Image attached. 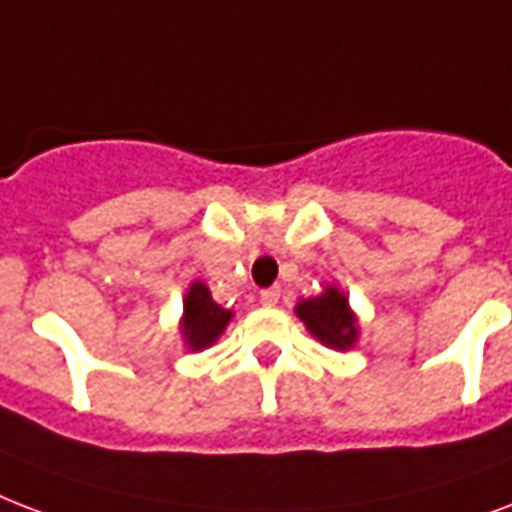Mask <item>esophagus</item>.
I'll return each instance as SVG.
<instances>
[{"mask_svg":"<svg viewBox=\"0 0 512 512\" xmlns=\"http://www.w3.org/2000/svg\"><path fill=\"white\" fill-rule=\"evenodd\" d=\"M282 298V290L279 287H268V290L260 292V300H263V306H276Z\"/></svg>","mask_w":512,"mask_h":512,"instance_id":"obj_1","label":"esophagus"}]
</instances>
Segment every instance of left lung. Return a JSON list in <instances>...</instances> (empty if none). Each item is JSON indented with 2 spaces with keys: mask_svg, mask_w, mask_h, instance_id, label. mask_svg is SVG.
Wrapping results in <instances>:
<instances>
[{
  "mask_svg": "<svg viewBox=\"0 0 512 512\" xmlns=\"http://www.w3.org/2000/svg\"><path fill=\"white\" fill-rule=\"evenodd\" d=\"M295 314L306 322L308 330L317 335L319 341L333 349L343 351L357 341V325L349 311V300L333 287H327V292H322L319 298L300 300Z\"/></svg>",
  "mask_w": 512,
  "mask_h": 512,
  "instance_id": "left-lung-1",
  "label": "left lung"
}]
</instances>
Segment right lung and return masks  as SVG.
I'll return each instance as SVG.
<instances>
[{"instance_id":"1","label":"right lung","mask_w":512,"mask_h":512,"mask_svg":"<svg viewBox=\"0 0 512 512\" xmlns=\"http://www.w3.org/2000/svg\"><path fill=\"white\" fill-rule=\"evenodd\" d=\"M228 322L230 311L214 303L206 284L195 282L185 298V322H182V333H185L190 349L198 351L217 341V335L225 330Z\"/></svg>"}]
</instances>
